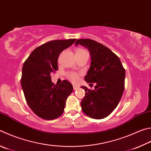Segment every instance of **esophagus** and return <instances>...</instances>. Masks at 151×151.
I'll return each mask as SVG.
<instances>
[{"instance_id":"esophagus-1","label":"esophagus","mask_w":151,"mask_h":151,"mask_svg":"<svg viewBox=\"0 0 151 151\" xmlns=\"http://www.w3.org/2000/svg\"><path fill=\"white\" fill-rule=\"evenodd\" d=\"M78 86H73V89L75 90H77V89H78Z\"/></svg>"}]
</instances>
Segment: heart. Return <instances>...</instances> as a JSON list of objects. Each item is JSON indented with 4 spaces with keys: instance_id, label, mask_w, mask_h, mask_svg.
<instances>
[{
    "instance_id": "b5f03b06",
    "label": "heart",
    "mask_w": 151,
    "mask_h": 151,
    "mask_svg": "<svg viewBox=\"0 0 151 151\" xmlns=\"http://www.w3.org/2000/svg\"><path fill=\"white\" fill-rule=\"evenodd\" d=\"M83 50V49H78L77 51H81ZM67 76L68 79L69 81H70L71 82H73L74 83H77V82L79 81V75L76 73L74 72H69L67 74Z\"/></svg>"
}]
</instances>
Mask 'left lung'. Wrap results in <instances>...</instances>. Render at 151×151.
Wrapping results in <instances>:
<instances>
[{"mask_svg":"<svg viewBox=\"0 0 151 151\" xmlns=\"http://www.w3.org/2000/svg\"><path fill=\"white\" fill-rule=\"evenodd\" d=\"M78 44L88 49L91 56L90 67L84 80L96 84L94 90L81 86L86 93L81 101L82 110L91 118H105L121 100L125 70L119 57L104 45L90 39L78 40L75 45Z\"/></svg>","mask_w":151,"mask_h":151,"instance_id":"1","label":"left lung"}]
</instances>
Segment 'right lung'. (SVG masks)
<instances>
[{
    "label": "right lung",
    "instance_id": "right-lung-1",
    "mask_svg": "<svg viewBox=\"0 0 151 151\" xmlns=\"http://www.w3.org/2000/svg\"><path fill=\"white\" fill-rule=\"evenodd\" d=\"M76 39L53 40L37 47L24 62L21 85L27 104L37 116L51 120L61 116L73 85L65 80L57 86L50 75L58 69L60 53Z\"/></svg>",
    "mask_w": 151,
    "mask_h": 151
}]
</instances>
